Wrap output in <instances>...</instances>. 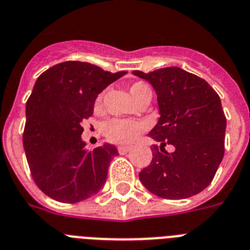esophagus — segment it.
<instances>
[{"label": "esophagus", "mask_w": 250, "mask_h": 250, "mask_svg": "<svg viewBox=\"0 0 250 250\" xmlns=\"http://www.w3.org/2000/svg\"><path fill=\"white\" fill-rule=\"evenodd\" d=\"M129 150H131V146H123V145L118 146V153L122 154V155H123V154L128 153Z\"/></svg>", "instance_id": "1"}]
</instances>
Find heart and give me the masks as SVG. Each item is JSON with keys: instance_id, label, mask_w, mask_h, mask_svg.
Listing matches in <instances>:
<instances>
[{"instance_id": "obj_1", "label": "heart", "mask_w": 250, "mask_h": 250, "mask_svg": "<svg viewBox=\"0 0 250 250\" xmlns=\"http://www.w3.org/2000/svg\"><path fill=\"white\" fill-rule=\"evenodd\" d=\"M150 87L144 82H136L129 86V93L136 100L144 92L149 91ZM100 100V97H99ZM97 100V101H99ZM146 129V123L135 119H109L104 125V135L111 143L115 144H131Z\"/></svg>"}]
</instances>
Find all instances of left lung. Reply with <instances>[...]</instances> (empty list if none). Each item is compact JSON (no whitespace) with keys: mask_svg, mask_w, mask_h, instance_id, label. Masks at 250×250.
I'll return each instance as SVG.
<instances>
[{"mask_svg":"<svg viewBox=\"0 0 250 250\" xmlns=\"http://www.w3.org/2000/svg\"><path fill=\"white\" fill-rule=\"evenodd\" d=\"M133 74L151 83L160 113L149 133L160 150L154 145L151 163L140 180L163 199L196 195L212 182L225 154L226 117L220 96L204 79L177 66ZM166 145L174 146L172 153Z\"/></svg>","mask_w":250,"mask_h":250,"instance_id":"obj_1","label":"left lung"}]
</instances>
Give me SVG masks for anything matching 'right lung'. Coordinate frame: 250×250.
Returning <instances> with one entry per match:
<instances>
[{
    "instance_id": "add662e5",
    "label": "right lung",
    "mask_w": 250,
    "mask_h": 250,
    "mask_svg": "<svg viewBox=\"0 0 250 250\" xmlns=\"http://www.w3.org/2000/svg\"><path fill=\"white\" fill-rule=\"evenodd\" d=\"M125 74L64 62L37 78L26 101L23 145L32 177L47 196L78 203L103 188L118 150L110 144L87 150L81 123L92 115L97 95Z\"/></svg>"
}]
</instances>
